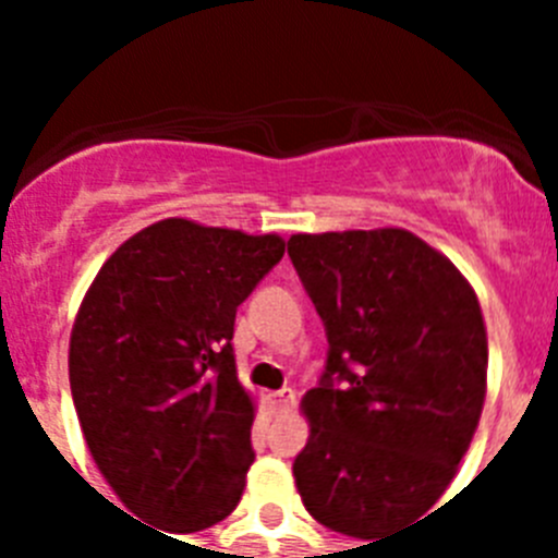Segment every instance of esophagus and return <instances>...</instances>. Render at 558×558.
Instances as JSON below:
<instances>
[{
	"label": "esophagus",
	"mask_w": 558,
	"mask_h": 558,
	"mask_svg": "<svg viewBox=\"0 0 558 558\" xmlns=\"http://www.w3.org/2000/svg\"><path fill=\"white\" fill-rule=\"evenodd\" d=\"M268 402L276 413H284L295 405V393L293 388H279V391L268 393Z\"/></svg>",
	"instance_id": "1"
}]
</instances>
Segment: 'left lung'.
<instances>
[{
	"label": "left lung",
	"mask_w": 558,
	"mask_h": 558,
	"mask_svg": "<svg viewBox=\"0 0 558 558\" xmlns=\"http://www.w3.org/2000/svg\"><path fill=\"white\" fill-rule=\"evenodd\" d=\"M288 254L329 343L302 399L295 486L322 525L377 539L430 511L470 447L489 360L481 304L405 229L293 234Z\"/></svg>",
	"instance_id": "obj_1"
}]
</instances>
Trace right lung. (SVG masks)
<instances>
[{
  "label": "right lung",
  "mask_w": 558,
  "mask_h": 558,
  "mask_svg": "<svg viewBox=\"0 0 558 558\" xmlns=\"http://www.w3.org/2000/svg\"><path fill=\"white\" fill-rule=\"evenodd\" d=\"M282 236L147 226L108 256L69 340V386L97 470L125 509L175 534L234 511L254 463L234 318Z\"/></svg>",
  "instance_id": "obj_1"
}]
</instances>
